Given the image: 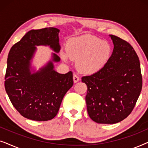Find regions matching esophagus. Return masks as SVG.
<instances>
[{
  "mask_svg": "<svg viewBox=\"0 0 148 148\" xmlns=\"http://www.w3.org/2000/svg\"><path fill=\"white\" fill-rule=\"evenodd\" d=\"M79 81V77L77 75H73V82H74V83L78 82Z\"/></svg>",
  "mask_w": 148,
  "mask_h": 148,
  "instance_id": "obj_1",
  "label": "esophagus"
}]
</instances>
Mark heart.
I'll list each match as a JSON object with an SVG mask.
<instances>
[{"mask_svg":"<svg viewBox=\"0 0 148 148\" xmlns=\"http://www.w3.org/2000/svg\"><path fill=\"white\" fill-rule=\"evenodd\" d=\"M66 50L67 52H61L62 59L64 61L69 58L77 60V69L88 75L97 73L103 69L112 54V48L108 42L91 35L71 38Z\"/></svg>","mask_w":148,"mask_h":148,"instance_id":"obj_1","label":"heart"}]
</instances>
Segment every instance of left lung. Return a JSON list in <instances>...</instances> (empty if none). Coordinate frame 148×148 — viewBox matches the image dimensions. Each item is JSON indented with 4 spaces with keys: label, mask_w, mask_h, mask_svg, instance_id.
I'll return each mask as SVG.
<instances>
[{
    "label": "left lung",
    "mask_w": 148,
    "mask_h": 148,
    "mask_svg": "<svg viewBox=\"0 0 148 148\" xmlns=\"http://www.w3.org/2000/svg\"><path fill=\"white\" fill-rule=\"evenodd\" d=\"M114 48L108 63L97 73L82 78L88 86L87 110L92 120L114 124L132 112L142 88L137 54L128 42L109 35Z\"/></svg>",
    "instance_id": "obj_1"
}]
</instances>
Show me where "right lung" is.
Instances as JSON below:
<instances>
[{"label": "right lung", "mask_w": 148, "mask_h": 148, "mask_svg": "<svg viewBox=\"0 0 148 148\" xmlns=\"http://www.w3.org/2000/svg\"><path fill=\"white\" fill-rule=\"evenodd\" d=\"M55 27L32 29L12 46L7 58L5 87L12 104L30 120L46 121L55 117L63 97L73 85V73L60 74L54 62H60L58 33ZM48 45L52 58L38 71L31 66L36 46Z\"/></svg>", "instance_id": "right-lung-1"}]
</instances>
